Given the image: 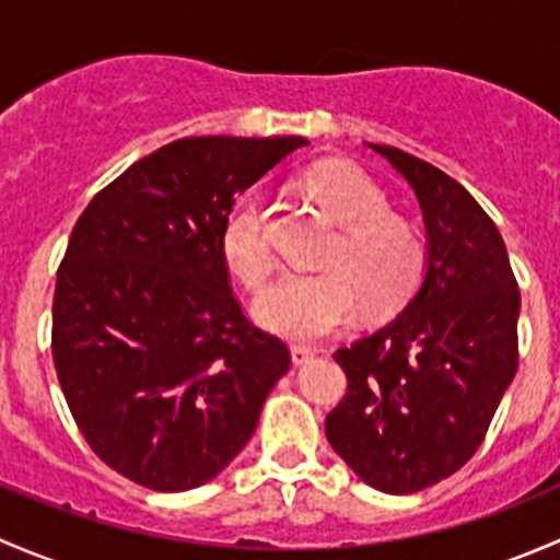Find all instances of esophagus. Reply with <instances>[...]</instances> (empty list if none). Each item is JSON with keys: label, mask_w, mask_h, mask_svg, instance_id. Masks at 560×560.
<instances>
[{"label": "esophagus", "mask_w": 560, "mask_h": 560, "mask_svg": "<svg viewBox=\"0 0 560 560\" xmlns=\"http://www.w3.org/2000/svg\"><path fill=\"white\" fill-rule=\"evenodd\" d=\"M290 354H292V363H295V365H306L308 360H312L314 354H316V349L301 347V343H295V347H290Z\"/></svg>", "instance_id": "esophagus-1"}]
</instances>
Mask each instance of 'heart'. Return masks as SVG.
<instances>
[{"label": "heart", "mask_w": 560, "mask_h": 560, "mask_svg": "<svg viewBox=\"0 0 560 560\" xmlns=\"http://www.w3.org/2000/svg\"><path fill=\"white\" fill-rule=\"evenodd\" d=\"M316 206L341 224L325 262L314 273H284L259 295V325L292 341H316L341 330L358 314L398 308L417 284L422 244L406 219L387 211L385 191L349 162H322L306 175ZM222 257L244 281L259 290L273 270V252L265 238V206L259 195L241 197L222 224Z\"/></svg>", "instance_id": "b5f03b06"}]
</instances>
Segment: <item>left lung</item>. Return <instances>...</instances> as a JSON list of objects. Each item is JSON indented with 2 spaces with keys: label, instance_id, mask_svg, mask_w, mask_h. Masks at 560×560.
<instances>
[{
  "label": "left lung",
  "instance_id": "obj_1",
  "mask_svg": "<svg viewBox=\"0 0 560 560\" xmlns=\"http://www.w3.org/2000/svg\"><path fill=\"white\" fill-rule=\"evenodd\" d=\"M406 178L425 222V276L382 330L338 349L347 395L327 415L338 457L406 495L468 460L517 371L521 292L493 219L439 167L369 143Z\"/></svg>",
  "mask_w": 560,
  "mask_h": 560
}]
</instances>
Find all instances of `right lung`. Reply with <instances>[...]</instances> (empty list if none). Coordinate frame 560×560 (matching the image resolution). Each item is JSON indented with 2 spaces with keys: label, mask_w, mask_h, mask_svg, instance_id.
Listing matches in <instances>:
<instances>
[{
  "label": "right lung",
  "mask_w": 560,
  "mask_h": 560,
  "mask_svg": "<svg viewBox=\"0 0 560 560\" xmlns=\"http://www.w3.org/2000/svg\"><path fill=\"white\" fill-rule=\"evenodd\" d=\"M306 138H184L86 206L56 273L54 365L110 468L162 493L230 466L290 371L284 341L241 312L222 224Z\"/></svg>",
  "instance_id": "right-lung-1"
}]
</instances>
